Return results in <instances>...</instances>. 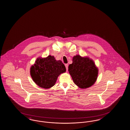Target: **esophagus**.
Segmentation results:
<instances>
[{
  "label": "esophagus",
  "instance_id": "esophagus-1",
  "mask_svg": "<svg viewBox=\"0 0 130 130\" xmlns=\"http://www.w3.org/2000/svg\"><path fill=\"white\" fill-rule=\"evenodd\" d=\"M65 66L66 68L67 71H68V64H65Z\"/></svg>",
  "mask_w": 130,
  "mask_h": 130
}]
</instances>
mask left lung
<instances>
[{
  "mask_svg": "<svg viewBox=\"0 0 130 130\" xmlns=\"http://www.w3.org/2000/svg\"><path fill=\"white\" fill-rule=\"evenodd\" d=\"M68 71L73 81L79 88H88L97 80L98 69L93 60L88 57L79 55L73 58V63L69 66Z\"/></svg>",
  "mask_w": 130,
  "mask_h": 130,
  "instance_id": "1",
  "label": "left lung"
}]
</instances>
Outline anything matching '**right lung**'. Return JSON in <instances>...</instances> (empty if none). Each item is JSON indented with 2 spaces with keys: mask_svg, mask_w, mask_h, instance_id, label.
<instances>
[{
  "mask_svg": "<svg viewBox=\"0 0 130 130\" xmlns=\"http://www.w3.org/2000/svg\"><path fill=\"white\" fill-rule=\"evenodd\" d=\"M30 70L33 81L39 87L45 89L52 88L58 76L66 71L62 61L56 60L51 55L44 58H37Z\"/></svg>",
  "mask_w": 130,
  "mask_h": 130,
  "instance_id": "1",
  "label": "right lung"
}]
</instances>
